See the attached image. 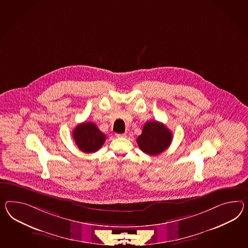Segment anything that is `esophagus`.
<instances>
[{
    "instance_id": "34e87169",
    "label": "esophagus",
    "mask_w": 248,
    "mask_h": 248,
    "mask_svg": "<svg viewBox=\"0 0 248 248\" xmlns=\"http://www.w3.org/2000/svg\"><path fill=\"white\" fill-rule=\"evenodd\" d=\"M115 136H116V138H123V137H125L126 136V134H115Z\"/></svg>"
}]
</instances>
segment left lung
<instances>
[{
    "mask_svg": "<svg viewBox=\"0 0 248 248\" xmlns=\"http://www.w3.org/2000/svg\"><path fill=\"white\" fill-rule=\"evenodd\" d=\"M172 135L163 123L148 121L144 125L142 134L137 139L140 149L150 155H157L171 145Z\"/></svg>",
    "mask_w": 248,
    "mask_h": 248,
    "instance_id": "left-lung-1",
    "label": "left lung"
}]
</instances>
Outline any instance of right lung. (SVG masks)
Masks as SVG:
<instances>
[{
    "instance_id": "1",
    "label": "right lung",
    "mask_w": 248,
    "mask_h": 248,
    "mask_svg": "<svg viewBox=\"0 0 248 248\" xmlns=\"http://www.w3.org/2000/svg\"><path fill=\"white\" fill-rule=\"evenodd\" d=\"M73 139L81 151L94 153L102 147L106 136L94 123L84 122L75 127L73 130Z\"/></svg>"
}]
</instances>
